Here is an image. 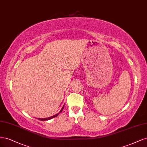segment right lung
<instances>
[{"label": "right lung", "instance_id": "1", "mask_svg": "<svg viewBox=\"0 0 147 147\" xmlns=\"http://www.w3.org/2000/svg\"><path fill=\"white\" fill-rule=\"evenodd\" d=\"M64 105L63 106V108H61V109L60 110V111L59 112V113H58V114H55V115H53V116H51V117H47V118H42V119H41V118H37V119H38V120H42V121H44V120H50V119H53V118H54V117H57V116H58V115H59V114H60L63 111V109H64Z\"/></svg>", "mask_w": 147, "mask_h": 147}]
</instances>
